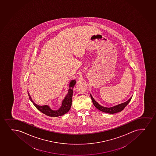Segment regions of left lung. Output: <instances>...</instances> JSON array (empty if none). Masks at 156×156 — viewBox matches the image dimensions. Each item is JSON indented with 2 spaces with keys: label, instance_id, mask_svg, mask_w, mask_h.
<instances>
[{
  "label": "left lung",
  "instance_id": "left-lung-1",
  "mask_svg": "<svg viewBox=\"0 0 156 156\" xmlns=\"http://www.w3.org/2000/svg\"><path fill=\"white\" fill-rule=\"evenodd\" d=\"M90 97L91 98L93 104H94L96 108L100 110V111H101L102 112L108 114H114L121 112L126 106L127 105H128L129 102L131 100V99H132V97H130V99H128V100L125 102L116 105L115 106H112L111 108H107V107L101 106V105H99L97 101H95V100L94 99V98L92 97V96L91 94H90Z\"/></svg>",
  "mask_w": 156,
  "mask_h": 156
}]
</instances>
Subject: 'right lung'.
Segmentation results:
<instances>
[{"instance_id": "right-lung-1", "label": "right lung", "mask_w": 156, "mask_h": 156, "mask_svg": "<svg viewBox=\"0 0 156 156\" xmlns=\"http://www.w3.org/2000/svg\"><path fill=\"white\" fill-rule=\"evenodd\" d=\"M75 84V80H72L70 81L69 85L68 93L66 94L64 100H62L61 108L57 110H52L48 105H44L41 106V105H37L33 102L29 92H28V95L29 97L30 101H31L33 105L36 107V108L39 110L40 112L48 116L58 117V116L63 115L64 114L67 113L69 111L70 108L72 106V97H73V89Z\"/></svg>"}]
</instances>
